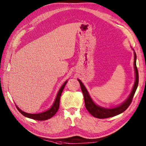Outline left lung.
Instances as JSON below:
<instances>
[{
  "label": "left lung",
  "mask_w": 146,
  "mask_h": 146,
  "mask_svg": "<svg viewBox=\"0 0 146 146\" xmlns=\"http://www.w3.org/2000/svg\"><path fill=\"white\" fill-rule=\"evenodd\" d=\"M136 52H134V69H135V73H136V80L135 82H134V85L132 88V92L130 93L129 97L123 104L121 105L117 106L116 108H111V109H108V108H103L100 106H97L96 104H94V102L92 101L91 99L90 95L88 94V91L85 88V86L83 85L82 82L80 81L79 79H78V81L79 82L80 88H81V90L82 94H83L84 100V104H85V107L88 111L92 115L93 117H96L98 119H106L109 118V117H111L116 116V115H119L125 111L129 107V106L131 104L133 99L134 95L135 94L136 90L137 89V87L138 85V80H139V76H138V71L136 67Z\"/></svg>",
  "instance_id": "8db88e82"
}]
</instances>
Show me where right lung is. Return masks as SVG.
Listing matches in <instances>:
<instances>
[{
	"instance_id": "obj_1",
	"label": "right lung",
	"mask_w": 146,
	"mask_h": 146,
	"mask_svg": "<svg viewBox=\"0 0 146 146\" xmlns=\"http://www.w3.org/2000/svg\"><path fill=\"white\" fill-rule=\"evenodd\" d=\"M67 82V81L65 82L64 84H63L62 86L60 88L59 91H58L57 96H56V98L55 102H54V103L53 105H52L51 108L49 109L48 110L46 111H44V112L40 113L30 114V113H27L23 111H21L20 109L17 107V106H16L17 109V110H18L23 115H24L25 117H28V118H30V119H35V120L45 121V120H48V119H50L51 117H53L54 115L56 113V112L58 111V109H59L60 100L61 94H62L63 90L64 89V87H65V86H66Z\"/></svg>"
}]
</instances>
